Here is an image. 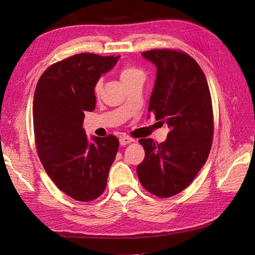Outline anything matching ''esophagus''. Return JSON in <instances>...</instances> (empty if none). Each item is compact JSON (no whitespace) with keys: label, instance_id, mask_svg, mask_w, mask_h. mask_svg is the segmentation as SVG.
Instances as JSON below:
<instances>
[{"label":"esophagus","instance_id":"esophagus-1","mask_svg":"<svg viewBox=\"0 0 255 255\" xmlns=\"http://www.w3.org/2000/svg\"><path fill=\"white\" fill-rule=\"evenodd\" d=\"M119 141H120V144H121V145H127V144H128V143L133 142L134 139L128 137V136H125V137H121V138L119 139Z\"/></svg>","mask_w":255,"mask_h":255}]
</instances>
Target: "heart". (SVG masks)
I'll return each instance as SVG.
<instances>
[{
  "mask_svg": "<svg viewBox=\"0 0 255 255\" xmlns=\"http://www.w3.org/2000/svg\"><path fill=\"white\" fill-rule=\"evenodd\" d=\"M139 75H143V73L140 71V69L133 67V66H127L122 69V72H121V80H122V82H125V81L129 80V79L134 78L136 76H139ZM101 87H102V80H99L95 85V92L98 94L101 90Z\"/></svg>",
  "mask_w": 255,
  "mask_h": 255,
  "instance_id": "heart-1",
  "label": "heart"
}]
</instances>
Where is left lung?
Segmentation results:
<instances>
[{
  "label": "left lung",
  "instance_id": "8db88e82",
  "mask_svg": "<svg viewBox=\"0 0 255 255\" xmlns=\"http://www.w3.org/2000/svg\"><path fill=\"white\" fill-rule=\"evenodd\" d=\"M141 55L157 68L148 112L166 122L170 131L161 143L139 140L145 156L137 175L146 191L166 198L186 189L208 159L213 137L211 95L204 72L186 52L153 49Z\"/></svg>",
  "mask_w": 255,
  "mask_h": 255
}]
</instances>
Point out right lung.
Masks as SVG:
<instances>
[{"mask_svg":"<svg viewBox=\"0 0 255 255\" xmlns=\"http://www.w3.org/2000/svg\"><path fill=\"white\" fill-rule=\"evenodd\" d=\"M119 56L78 54L49 66L33 96V129L40 160L56 186L79 201L98 198L119 147L117 137H92L84 112L96 107L95 85Z\"/></svg>","mask_w":255,"mask_h":255,"instance_id":"right-lung-1","label":"right lung"}]
</instances>
